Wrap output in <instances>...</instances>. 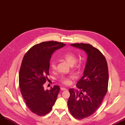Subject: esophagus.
I'll return each instance as SVG.
<instances>
[{
  "instance_id": "34e87169",
  "label": "esophagus",
  "mask_w": 125,
  "mask_h": 125,
  "mask_svg": "<svg viewBox=\"0 0 125 125\" xmlns=\"http://www.w3.org/2000/svg\"><path fill=\"white\" fill-rule=\"evenodd\" d=\"M61 89L62 91H66L67 90V89L66 88H64V87H61Z\"/></svg>"
}]
</instances>
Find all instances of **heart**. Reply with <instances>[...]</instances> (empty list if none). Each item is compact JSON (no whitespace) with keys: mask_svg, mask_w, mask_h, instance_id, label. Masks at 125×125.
Here are the masks:
<instances>
[{"mask_svg":"<svg viewBox=\"0 0 125 125\" xmlns=\"http://www.w3.org/2000/svg\"><path fill=\"white\" fill-rule=\"evenodd\" d=\"M62 57L70 65H73V66H76L78 64L77 61V56L76 55L72 52L67 51L64 54L62 55ZM50 68L52 70H55L56 68V62L54 59H52L50 61ZM73 79V77L72 76H63L60 78L59 81L62 82V84L64 85L70 84L72 80Z\"/></svg>","mask_w":125,"mask_h":125,"instance_id":"obj_1","label":"heart"}]
</instances>
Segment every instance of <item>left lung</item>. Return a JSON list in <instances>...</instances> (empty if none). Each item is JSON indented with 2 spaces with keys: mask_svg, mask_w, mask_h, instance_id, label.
Here are the masks:
<instances>
[{
  "mask_svg": "<svg viewBox=\"0 0 125 125\" xmlns=\"http://www.w3.org/2000/svg\"><path fill=\"white\" fill-rule=\"evenodd\" d=\"M71 45L84 50L87 54L83 76L76 84L80 92L69 90L70 112L75 118L82 120L92 115L102 103L108 90V66L101 52L92 45L85 43Z\"/></svg>",
  "mask_w": 125,
  "mask_h": 125,
  "instance_id": "obj_1",
  "label": "left lung"
}]
</instances>
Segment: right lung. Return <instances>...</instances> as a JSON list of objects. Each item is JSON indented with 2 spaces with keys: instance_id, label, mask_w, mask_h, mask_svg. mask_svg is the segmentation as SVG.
<instances>
[{
  "instance_id": "add662e5",
  "label": "right lung",
  "mask_w": 125,
  "mask_h": 125,
  "mask_svg": "<svg viewBox=\"0 0 125 125\" xmlns=\"http://www.w3.org/2000/svg\"><path fill=\"white\" fill-rule=\"evenodd\" d=\"M65 45L56 41L44 42L32 46L23 57L19 74L20 92L28 108L39 116L48 114L57 99L60 87L54 85L45 91L43 85L48 79L52 53Z\"/></svg>"
}]
</instances>
